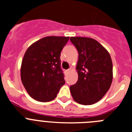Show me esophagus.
Wrapping results in <instances>:
<instances>
[{
	"label": "esophagus",
	"mask_w": 132,
	"mask_h": 132,
	"mask_svg": "<svg viewBox=\"0 0 132 132\" xmlns=\"http://www.w3.org/2000/svg\"><path fill=\"white\" fill-rule=\"evenodd\" d=\"M71 71V69H67V71H66V72H67V73H69V72H70Z\"/></svg>",
	"instance_id": "34e87169"
}]
</instances>
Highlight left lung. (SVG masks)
<instances>
[{
	"label": "left lung",
	"instance_id": "8db88e82",
	"mask_svg": "<svg viewBox=\"0 0 132 132\" xmlns=\"http://www.w3.org/2000/svg\"><path fill=\"white\" fill-rule=\"evenodd\" d=\"M79 53L78 80L70 87L74 101L83 105L98 102L108 92L113 79V65L108 52L98 42L85 37H71Z\"/></svg>",
	"mask_w": 132,
	"mask_h": 132
}]
</instances>
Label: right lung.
I'll use <instances>...</instances> for the list:
<instances>
[{"label":"right lung","instance_id":"1","mask_svg":"<svg viewBox=\"0 0 132 132\" xmlns=\"http://www.w3.org/2000/svg\"><path fill=\"white\" fill-rule=\"evenodd\" d=\"M69 39L47 36L36 41L26 51L21 65V80L29 95L36 101H52L65 83L60 55Z\"/></svg>","mask_w":132,"mask_h":132}]
</instances>
